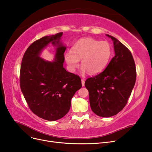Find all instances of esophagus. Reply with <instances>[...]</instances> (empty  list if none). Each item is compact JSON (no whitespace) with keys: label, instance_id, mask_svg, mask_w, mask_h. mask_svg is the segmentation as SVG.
Here are the masks:
<instances>
[{"label":"esophagus","instance_id":"1","mask_svg":"<svg viewBox=\"0 0 152 152\" xmlns=\"http://www.w3.org/2000/svg\"><path fill=\"white\" fill-rule=\"evenodd\" d=\"M81 82H82V86L84 87V85H85V80H84V79H82Z\"/></svg>","mask_w":152,"mask_h":152}]
</instances>
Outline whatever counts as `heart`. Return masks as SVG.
Wrapping results in <instances>:
<instances>
[{"label":"heart","instance_id":"heart-1","mask_svg":"<svg viewBox=\"0 0 152 152\" xmlns=\"http://www.w3.org/2000/svg\"><path fill=\"white\" fill-rule=\"evenodd\" d=\"M112 54V45L107 41H99L93 38L80 39L73 45L72 50L64 54L68 70L75 72L81 60L82 72H88L94 75L107 67Z\"/></svg>","mask_w":152,"mask_h":152}]
</instances>
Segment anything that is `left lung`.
<instances>
[{
  "label": "left lung",
  "instance_id": "left-lung-1",
  "mask_svg": "<svg viewBox=\"0 0 152 152\" xmlns=\"http://www.w3.org/2000/svg\"><path fill=\"white\" fill-rule=\"evenodd\" d=\"M115 56L105 70L87 79L85 86L89 91L92 111L102 117L115 115L124 108L131 96L136 79V70L132 54L113 36Z\"/></svg>",
  "mask_w": 152,
  "mask_h": 152
}]
</instances>
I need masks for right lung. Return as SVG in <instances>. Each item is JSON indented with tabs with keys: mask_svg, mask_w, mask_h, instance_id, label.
<instances>
[{
	"mask_svg": "<svg viewBox=\"0 0 152 152\" xmlns=\"http://www.w3.org/2000/svg\"><path fill=\"white\" fill-rule=\"evenodd\" d=\"M62 35L60 32L35 41L26 49L21 65L20 87L30 109L49 121L65 115L73 95L82 87L80 78L63 67L66 47L61 42ZM49 43L56 47L53 62L39 57Z\"/></svg>",
	"mask_w": 152,
	"mask_h": 152,
	"instance_id": "right-lung-1",
	"label": "right lung"
}]
</instances>
